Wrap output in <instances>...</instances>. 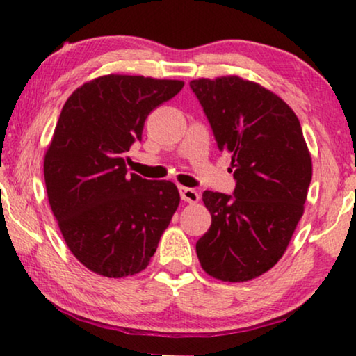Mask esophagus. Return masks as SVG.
Wrapping results in <instances>:
<instances>
[{"mask_svg": "<svg viewBox=\"0 0 356 356\" xmlns=\"http://www.w3.org/2000/svg\"><path fill=\"white\" fill-rule=\"evenodd\" d=\"M179 196H181L184 202H189V204H194L199 201V193L194 191L193 188L179 186Z\"/></svg>", "mask_w": 356, "mask_h": 356, "instance_id": "obj_1", "label": "esophagus"}]
</instances>
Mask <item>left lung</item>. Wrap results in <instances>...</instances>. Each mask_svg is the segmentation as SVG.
<instances>
[{"label": "left lung", "mask_w": 356, "mask_h": 356, "mask_svg": "<svg viewBox=\"0 0 356 356\" xmlns=\"http://www.w3.org/2000/svg\"><path fill=\"white\" fill-rule=\"evenodd\" d=\"M189 87L236 181L233 196L202 193L212 223L196 243L199 262L218 280L256 279L284 256L303 216L313 177L303 131L293 110L256 82L228 76Z\"/></svg>", "instance_id": "obj_1"}]
</instances>
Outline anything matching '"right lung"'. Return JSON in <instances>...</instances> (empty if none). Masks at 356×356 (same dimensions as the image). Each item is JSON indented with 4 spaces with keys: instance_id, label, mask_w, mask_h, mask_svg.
<instances>
[{
    "instance_id": "add662e5",
    "label": "right lung",
    "mask_w": 356,
    "mask_h": 356,
    "mask_svg": "<svg viewBox=\"0 0 356 356\" xmlns=\"http://www.w3.org/2000/svg\"><path fill=\"white\" fill-rule=\"evenodd\" d=\"M184 82L110 74L72 92L45 154L47 194L67 248L104 277L149 266L179 204L172 181L128 173L126 152L150 111Z\"/></svg>"
}]
</instances>
